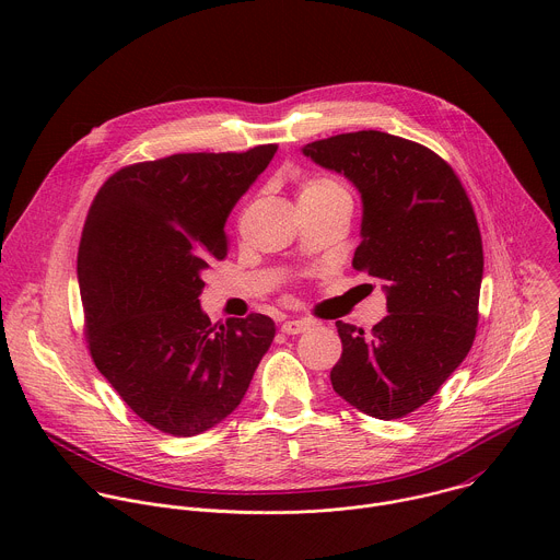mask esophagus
<instances>
[{"label":"esophagus","mask_w":560,"mask_h":560,"mask_svg":"<svg viewBox=\"0 0 560 560\" xmlns=\"http://www.w3.org/2000/svg\"><path fill=\"white\" fill-rule=\"evenodd\" d=\"M305 330H310V324L307 322H299V318H292V322H285L281 326V332H285V335H301Z\"/></svg>","instance_id":"esophagus-1"}]
</instances>
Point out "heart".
Segmentation results:
<instances>
[{"instance_id": "obj_1", "label": "heart", "mask_w": 560, "mask_h": 560, "mask_svg": "<svg viewBox=\"0 0 560 560\" xmlns=\"http://www.w3.org/2000/svg\"><path fill=\"white\" fill-rule=\"evenodd\" d=\"M328 190H343L337 182L332 179H326V177H316V179H310L301 186V195H314V192H328Z\"/></svg>"}]
</instances>
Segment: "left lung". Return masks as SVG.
Segmentation results:
<instances>
[{
	"mask_svg": "<svg viewBox=\"0 0 560 560\" xmlns=\"http://www.w3.org/2000/svg\"><path fill=\"white\" fill-rule=\"evenodd\" d=\"M316 166L361 195L352 266L378 279L387 316L372 332L337 322L343 354L335 392L374 419H401L439 392L467 357L483 281V244L471 203L439 154L378 130L305 143Z\"/></svg>",
	"mask_w": 560,
	"mask_h": 560,
	"instance_id": "obj_1",
	"label": "left lung"
}]
</instances>
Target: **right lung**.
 Returning <instances> with one entry per match:
<instances>
[{
  "instance_id": "add662e5",
  "label": "right lung",
  "mask_w": 560,
  "mask_h": 560,
  "mask_svg": "<svg viewBox=\"0 0 560 560\" xmlns=\"http://www.w3.org/2000/svg\"><path fill=\"white\" fill-rule=\"evenodd\" d=\"M277 152H188L115 173L82 232L77 279L97 370L128 408L173 436L236 410L275 339L266 314L210 324L203 272L225 259V219Z\"/></svg>"
}]
</instances>
